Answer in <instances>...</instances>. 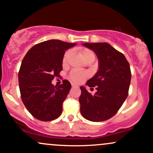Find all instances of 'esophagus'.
<instances>
[{"label": "esophagus", "instance_id": "esophagus-1", "mask_svg": "<svg viewBox=\"0 0 153 153\" xmlns=\"http://www.w3.org/2000/svg\"><path fill=\"white\" fill-rule=\"evenodd\" d=\"M71 85H72V87H78V85H77L76 84L73 83V82H72V83H71Z\"/></svg>", "mask_w": 153, "mask_h": 153}]
</instances>
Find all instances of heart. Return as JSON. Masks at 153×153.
<instances>
[{"label": "heart", "mask_w": 153, "mask_h": 153, "mask_svg": "<svg viewBox=\"0 0 153 153\" xmlns=\"http://www.w3.org/2000/svg\"><path fill=\"white\" fill-rule=\"evenodd\" d=\"M80 54H81L82 59H83L85 62H88V61L89 60H94L95 59L94 52H93L92 50H89V49H82V50L80 51ZM71 55V50H68L67 52H65L64 56H63V64H67V63L68 62ZM68 77H69V78L71 79L73 82H75V83H80V82L84 81V80L88 77V74L86 72H81L76 71V70H73V71H71V73H69Z\"/></svg>", "instance_id": "b5f03b06"}]
</instances>
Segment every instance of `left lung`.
Returning <instances> with one entry per match:
<instances>
[{
    "label": "left lung",
    "instance_id": "obj_1",
    "mask_svg": "<svg viewBox=\"0 0 153 153\" xmlns=\"http://www.w3.org/2000/svg\"><path fill=\"white\" fill-rule=\"evenodd\" d=\"M99 58V68L96 74L86 82L97 91L92 95L81 86L79 98L80 113L91 122H103L117 113L129 94L131 71L129 62L122 52L109 44L85 43Z\"/></svg>",
    "mask_w": 153,
    "mask_h": 153
}]
</instances>
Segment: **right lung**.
<instances>
[{
  "label": "right lung",
  "mask_w": 153,
  "mask_h": 153,
  "mask_svg": "<svg viewBox=\"0 0 153 153\" xmlns=\"http://www.w3.org/2000/svg\"><path fill=\"white\" fill-rule=\"evenodd\" d=\"M75 45L58 39L45 41L31 47L23 59L19 72L21 97L26 109L39 120H54L62 113L71 84L63 80L54 86L52 80L62 71L65 50Z\"/></svg>",
  "instance_id": "right-lung-1"
}]
</instances>
